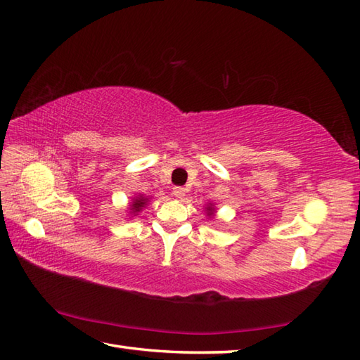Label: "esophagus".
Wrapping results in <instances>:
<instances>
[{
	"instance_id": "esophagus-1",
	"label": "esophagus",
	"mask_w": 360,
	"mask_h": 360,
	"mask_svg": "<svg viewBox=\"0 0 360 360\" xmlns=\"http://www.w3.org/2000/svg\"><path fill=\"white\" fill-rule=\"evenodd\" d=\"M173 195L181 200V198L186 196V188L184 187H174L173 188Z\"/></svg>"
}]
</instances>
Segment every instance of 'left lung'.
<instances>
[{
  "label": "left lung",
  "mask_w": 360,
  "mask_h": 360,
  "mask_svg": "<svg viewBox=\"0 0 360 360\" xmlns=\"http://www.w3.org/2000/svg\"><path fill=\"white\" fill-rule=\"evenodd\" d=\"M215 213H217V209H215V204L213 202H209L207 207H205V215H207V218H215Z\"/></svg>",
  "instance_id": "left-lung-1"
}]
</instances>
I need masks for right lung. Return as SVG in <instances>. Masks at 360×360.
Listing matches in <instances>:
<instances>
[{"label": "right lung", "instance_id": "obj_1", "mask_svg": "<svg viewBox=\"0 0 360 360\" xmlns=\"http://www.w3.org/2000/svg\"><path fill=\"white\" fill-rule=\"evenodd\" d=\"M148 202H150V198L139 193V195L133 198L131 202H129L128 210H129V213H131L133 217H136V215H139V212H142L143 207H147Z\"/></svg>", "mask_w": 360, "mask_h": 360}]
</instances>
